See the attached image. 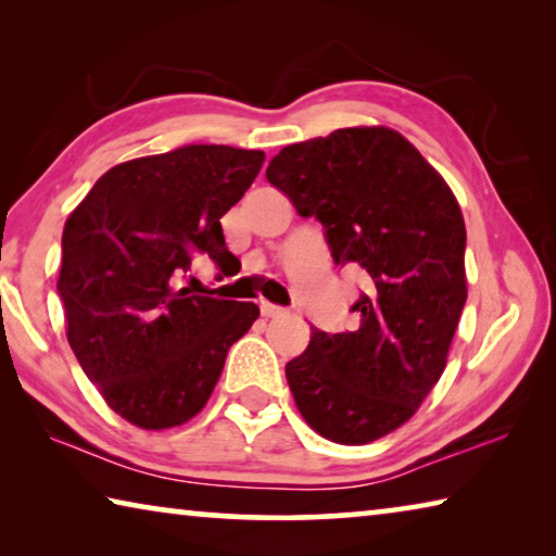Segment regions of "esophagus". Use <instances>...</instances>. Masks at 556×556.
I'll list each match as a JSON object with an SVG mask.
<instances>
[{
    "mask_svg": "<svg viewBox=\"0 0 556 556\" xmlns=\"http://www.w3.org/2000/svg\"><path fill=\"white\" fill-rule=\"evenodd\" d=\"M260 312L265 318H277V316H285L287 308H281L277 304H269V301H260Z\"/></svg>",
    "mask_w": 556,
    "mask_h": 556,
    "instance_id": "1",
    "label": "esophagus"
}]
</instances>
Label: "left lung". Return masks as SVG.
Returning a JSON list of instances; mask_svg holds the SVG:
<instances>
[{
  "instance_id": "obj_1",
  "label": "left lung",
  "mask_w": 556,
  "mask_h": 556,
  "mask_svg": "<svg viewBox=\"0 0 556 556\" xmlns=\"http://www.w3.org/2000/svg\"><path fill=\"white\" fill-rule=\"evenodd\" d=\"M267 181L301 218L324 225L336 265L365 271L353 331L314 328L287 363L306 425L336 444H368L402 427L446 368L466 304V225L417 149L388 127H345L289 144Z\"/></svg>"
}]
</instances>
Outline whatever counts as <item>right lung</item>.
<instances>
[{
	"label": "right lung",
	"mask_w": 556,
	"mask_h": 556,
	"mask_svg": "<svg viewBox=\"0 0 556 556\" xmlns=\"http://www.w3.org/2000/svg\"><path fill=\"white\" fill-rule=\"evenodd\" d=\"M265 152L186 144L102 174L71 213L59 294L83 372L135 427L172 429L195 417L230 345L260 316L252 301L176 289L205 252L232 257L220 218L260 174Z\"/></svg>",
	"instance_id": "1"
}]
</instances>
